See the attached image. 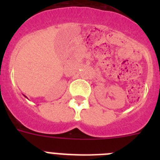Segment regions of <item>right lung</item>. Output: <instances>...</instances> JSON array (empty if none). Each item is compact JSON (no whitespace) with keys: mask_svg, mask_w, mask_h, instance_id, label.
I'll use <instances>...</instances> for the list:
<instances>
[{"mask_svg":"<svg viewBox=\"0 0 160 160\" xmlns=\"http://www.w3.org/2000/svg\"><path fill=\"white\" fill-rule=\"evenodd\" d=\"M24 96H25V97H26V95H24Z\"/></svg>","mask_w":160,"mask_h":160,"instance_id":"1","label":"right lung"}]
</instances>
